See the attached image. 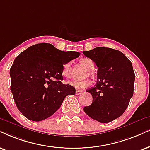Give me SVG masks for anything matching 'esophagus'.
Listing matches in <instances>:
<instances>
[{"label": "esophagus", "mask_w": 150, "mask_h": 150, "mask_svg": "<svg viewBox=\"0 0 150 150\" xmlns=\"http://www.w3.org/2000/svg\"><path fill=\"white\" fill-rule=\"evenodd\" d=\"M82 91H79V90H76L75 91V93H76V95H80L82 93Z\"/></svg>", "instance_id": "1"}]
</instances>
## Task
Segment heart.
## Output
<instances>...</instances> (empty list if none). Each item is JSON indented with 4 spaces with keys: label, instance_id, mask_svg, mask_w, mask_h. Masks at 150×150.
Segmentation results:
<instances>
[{
    "label": "heart",
    "instance_id": "b5f03b06",
    "mask_svg": "<svg viewBox=\"0 0 150 150\" xmlns=\"http://www.w3.org/2000/svg\"><path fill=\"white\" fill-rule=\"evenodd\" d=\"M81 64L82 65H84L87 69L91 70L93 69V63L90 59L88 58H83L80 60ZM70 65L71 63L68 62L64 64L63 69H62V75L64 77H69V69H70ZM69 84L72 86L74 88H75L77 90H82V89L88 88L92 84V81L90 79H85V80L82 81H79V80H71L69 82Z\"/></svg>",
    "mask_w": 150,
    "mask_h": 150
}]
</instances>
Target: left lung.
<instances>
[{
	"mask_svg": "<svg viewBox=\"0 0 150 150\" xmlns=\"http://www.w3.org/2000/svg\"><path fill=\"white\" fill-rule=\"evenodd\" d=\"M83 54L98 68L97 84L86 91L92 95V104L84 108V112L101 123L111 122L123 114L133 96L135 74L132 62L120 51L105 47Z\"/></svg>",
	"mask_w": 150,
	"mask_h": 150,
	"instance_id": "obj_1",
	"label": "left lung"
}]
</instances>
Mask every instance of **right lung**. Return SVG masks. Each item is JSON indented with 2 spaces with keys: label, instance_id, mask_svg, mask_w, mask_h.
<instances>
[{
  "label": "right lung",
  "instance_id": "1",
  "mask_svg": "<svg viewBox=\"0 0 150 150\" xmlns=\"http://www.w3.org/2000/svg\"><path fill=\"white\" fill-rule=\"evenodd\" d=\"M80 53L64 52L50 43H39L18 54L9 70L11 91L20 112L30 120L39 122L51 116L75 88L64 84L63 65Z\"/></svg>",
  "mask_w": 150,
  "mask_h": 150
}]
</instances>
